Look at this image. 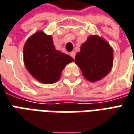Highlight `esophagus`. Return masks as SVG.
<instances>
[{"instance_id":"obj_1","label":"esophagus","mask_w":134,"mask_h":134,"mask_svg":"<svg viewBox=\"0 0 134 134\" xmlns=\"http://www.w3.org/2000/svg\"><path fill=\"white\" fill-rule=\"evenodd\" d=\"M70 55V56H71L72 58H75V55H76V53H75V52H71Z\"/></svg>"}]
</instances>
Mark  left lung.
<instances>
[{"label": "left lung", "mask_w": 134, "mask_h": 134, "mask_svg": "<svg viewBox=\"0 0 134 134\" xmlns=\"http://www.w3.org/2000/svg\"><path fill=\"white\" fill-rule=\"evenodd\" d=\"M75 63L85 78L97 82L104 78L112 70L113 49L106 40L98 35H91L82 44L76 55Z\"/></svg>", "instance_id": "1"}]
</instances>
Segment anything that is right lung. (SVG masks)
I'll return each mask as SVG.
<instances>
[{
    "instance_id": "add662e5",
    "label": "right lung",
    "mask_w": 134,
    "mask_h": 134,
    "mask_svg": "<svg viewBox=\"0 0 134 134\" xmlns=\"http://www.w3.org/2000/svg\"><path fill=\"white\" fill-rule=\"evenodd\" d=\"M23 59L27 71L44 84H52L61 78L66 65L73 62L71 56L55 49L52 37L40 31L26 40Z\"/></svg>"
}]
</instances>
